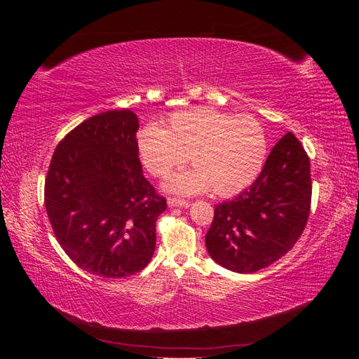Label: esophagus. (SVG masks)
Returning <instances> with one entry per match:
<instances>
[{"label": "esophagus", "instance_id": "34e87169", "mask_svg": "<svg viewBox=\"0 0 359 359\" xmlns=\"http://www.w3.org/2000/svg\"><path fill=\"white\" fill-rule=\"evenodd\" d=\"M168 205L170 206V208H181V206H189V202L182 201V199H177V198H169Z\"/></svg>", "mask_w": 359, "mask_h": 359}]
</instances>
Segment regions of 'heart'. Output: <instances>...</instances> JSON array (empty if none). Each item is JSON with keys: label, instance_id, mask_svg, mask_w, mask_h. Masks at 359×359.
<instances>
[{"label": "heart", "instance_id": "b5f03b06", "mask_svg": "<svg viewBox=\"0 0 359 359\" xmlns=\"http://www.w3.org/2000/svg\"><path fill=\"white\" fill-rule=\"evenodd\" d=\"M266 136L252 116H236L208 106L169 115L165 127L147 126L136 135V153L156 178H166L190 158L194 169L173 175L166 189L198 194L212 189L233 196L259 177L266 158Z\"/></svg>", "mask_w": 359, "mask_h": 359}]
</instances>
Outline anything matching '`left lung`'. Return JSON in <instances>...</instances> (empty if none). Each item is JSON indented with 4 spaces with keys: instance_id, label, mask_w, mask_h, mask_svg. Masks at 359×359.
<instances>
[{
    "instance_id": "obj_1",
    "label": "left lung",
    "mask_w": 359,
    "mask_h": 359,
    "mask_svg": "<svg viewBox=\"0 0 359 359\" xmlns=\"http://www.w3.org/2000/svg\"><path fill=\"white\" fill-rule=\"evenodd\" d=\"M311 202L310 160L286 133L271 151L260 175L236 198L215 206L205 235L214 262L250 274L269 266L298 241Z\"/></svg>"
}]
</instances>
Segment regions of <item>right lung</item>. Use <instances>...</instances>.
<instances>
[{"instance_id":"obj_1","label":"right lung","mask_w":359,"mask_h":359,"mask_svg":"<svg viewBox=\"0 0 359 359\" xmlns=\"http://www.w3.org/2000/svg\"><path fill=\"white\" fill-rule=\"evenodd\" d=\"M137 130L128 109L88 118L58 144L45 182L60 245L79 268L104 278L133 276L149 264L156 222L166 210L142 173Z\"/></svg>"}]
</instances>
